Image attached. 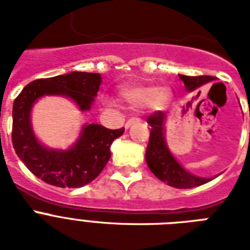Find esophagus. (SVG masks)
Masks as SVG:
<instances>
[{
    "label": "esophagus",
    "mask_w": 250,
    "mask_h": 250,
    "mask_svg": "<svg viewBox=\"0 0 250 250\" xmlns=\"http://www.w3.org/2000/svg\"><path fill=\"white\" fill-rule=\"evenodd\" d=\"M140 122V118H137V117H133L131 118V119H128V121L125 122V129H128L131 125H133V123H139Z\"/></svg>",
    "instance_id": "1"
}]
</instances>
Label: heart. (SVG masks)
Segmentation results:
<instances>
[{
  "label": "heart",
  "mask_w": 250,
  "mask_h": 250,
  "mask_svg": "<svg viewBox=\"0 0 250 250\" xmlns=\"http://www.w3.org/2000/svg\"><path fill=\"white\" fill-rule=\"evenodd\" d=\"M121 96L135 107H146L162 111L171 101L170 90L154 85H127L121 89Z\"/></svg>",
  "instance_id": "obj_1"
}]
</instances>
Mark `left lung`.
I'll return each mask as SVG.
<instances>
[{
	"mask_svg": "<svg viewBox=\"0 0 250 250\" xmlns=\"http://www.w3.org/2000/svg\"><path fill=\"white\" fill-rule=\"evenodd\" d=\"M179 78L184 83L188 92H194L200 86L210 83L214 79L213 76L179 75ZM166 121L167 115L162 111L153 114L148 119V125L152 127V129H150L148 148L145 153V160L150 171L160 180L167 183L170 187L182 188V189L202 186L213 180L214 178H202L192 174L179 164V161L175 158L167 146L166 137H165Z\"/></svg>",
	"mask_w": 250,
	"mask_h": 250,
	"instance_id": "obj_1",
	"label": "left lung"
}]
</instances>
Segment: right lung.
I'll list each match as a JSON object with an SVG mask.
<instances>
[{"label":"right lung","instance_id":"right-lung-1","mask_svg":"<svg viewBox=\"0 0 250 250\" xmlns=\"http://www.w3.org/2000/svg\"><path fill=\"white\" fill-rule=\"evenodd\" d=\"M96 72L72 71L27 84L13 105V146L25 167L50 186L80 188L97 178L109 162L113 141L125 128L109 129L96 123L83 125L76 141L67 149H53L41 144L33 131L31 113L45 96L71 100L80 111L90 110L101 85Z\"/></svg>","mask_w":250,"mask_h":250}]
</instances>
